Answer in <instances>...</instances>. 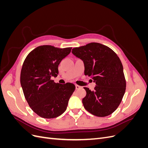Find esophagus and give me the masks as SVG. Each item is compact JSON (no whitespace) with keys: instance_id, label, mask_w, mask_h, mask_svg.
<instances>
[{"instance_id":"1","label":"esophagus","mask_w":148,"mask_h":148,"mask_svg":"<svg viewBox=\"0 0 148 148\" xmlns=\"http://www.w3.org/2000/svg\"><path fill=\"white\" fill-rule=\"evenodd\" d=\"M80 88H81V86H78V85H75V88H76V89H79Z\"/></svg>"}]
</instances>
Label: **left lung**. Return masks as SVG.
<instances>
[{
  "instance_id": "obj_1",
  "label": "left lung",
  "mask_w": 148,
  "mask_h": 148,
  "mask_svg": "<svg viewBox=\"0 0 148 148\" xmlns=\"http://www.w3.org/2000/svg\"><path fill=\"white\" fill-rule=\"evenodd\" d=\"M73 54L81 59L84 75L96 83L95 89L84 88L86 95L82 100L84 107L97 117H106L117 109L126 89L123 65L110 48L91 42L72 49Z\"/></svg>"
}]
</instances>
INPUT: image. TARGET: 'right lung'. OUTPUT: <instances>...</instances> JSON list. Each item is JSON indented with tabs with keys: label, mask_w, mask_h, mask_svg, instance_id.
I'll use <instances>...</instances> for the list:
<instances>
[{
	"label": "right lung",
	"mask_w": 148,
	"mask_h": 148,
	"mask_svg": "<svg viewBox=\"0 0 148 148\" xmlns=\"http://www.w3.org/2000/svg\"><path fill=\"white\" fill-rule=\"evenodd\" d=\"M71 49L41 46L31 51L24 61L21 86L31 109L42 118L53 119L63 114L75 91L73 83L62 84L51 79L57 77L59 65Z\"/></svg>",
	"instance_id": "add662e5"
}]
</instances>
